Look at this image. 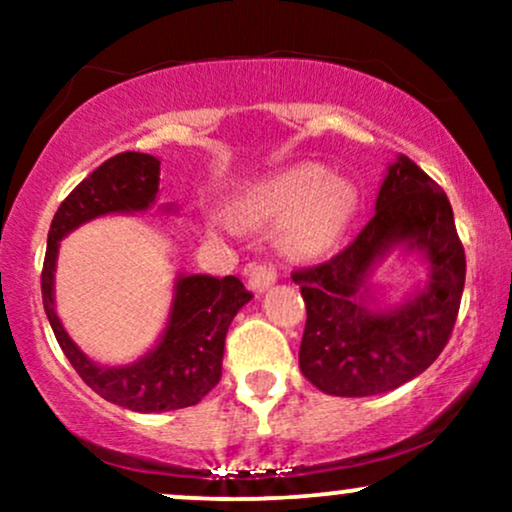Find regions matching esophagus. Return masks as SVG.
<instances>
[{"instance_id":"esophagus-1","label":"esophagus","mask_w":512,"mask_h":512,"mask_svg":"<svg viewBox=\"0 0 512 512\" xmlns=\"http://www.w3.org/2000/svg\"><path fill=\"white\" fill-rule=\"evenodd\" d=\"M245 274H248V286L255 293L267 291L269 286H272L276 281V276H279V272H276V267L272 262L250 264V267L245 269Z\"/></svg>"}]
</instances>
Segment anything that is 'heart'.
Masks as SVG:
<instances>
[{
	"label": "heart",
	"mask_w": 512,
	"mask_h": 512,
	"mask_svg": "<svg viewBox=\"0 0 512 512\" xmlns=\"http://www.w3.org/2000/svg\"><path fill=\"white\" fill-rule=\"evenodd\" d=\"M354 195L320 166H293L272 175L240 199L250 221H281V245L296 257H317L337 243L349 223Z\"/></svg>",
	"instance_id": "1"
}]
</instances>
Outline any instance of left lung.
Returning <instances> with one entry per match:
<instances>
[{"instance_id": "left-lung-1", "label": "left lung", "mask_w": 512, "mask_h": 512, "mask_svg": "<svg viewBox=\"0 0 512 512\" xmlns=\"http://www.w3.org/2000/svg\"><path fill=\"white\" fill-rule=\"evenodd\" d=\"M397 242L425 252L432 284L399 309L373 311L365 293L369 269ZM464 274L467 260L450 199L399 154L380 185L373 219L354 243L291 274L308 313L298 351L303 375L327 395L370 397L424 373L455 327Z\"/></svg>"}]
</instances>
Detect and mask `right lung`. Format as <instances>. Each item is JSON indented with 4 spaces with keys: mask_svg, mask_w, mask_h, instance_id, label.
<instances>
[{
    "mask_svg": "<svg viewBox=\"0 0 512 512\" xmlns=\"http://www.w3.org/2000/svg\"><path fill=\"white\" fill-rule=\"evenodd\" d=\"M158 175L161 161L137 151H125L101 163L57 209L40 274L43 305L52 332L79 378L108 402L144 414L192 407L209 395L211 387L219 385L226 332L238 310L252 298L238 276H180L173 313L161 342L132 366H96L69 339L52 301L57 245L69 231L96 216L149 209L158 192Z\"/></svg>",
    "mask_w": 512,
    "mask_h": 512,
    "instance_id": "right-lung-1",
    "label": "right lung"
}]
</instances>
